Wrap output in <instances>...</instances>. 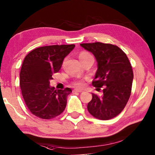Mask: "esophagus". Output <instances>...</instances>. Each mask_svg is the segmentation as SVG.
<instances>
[{"instance_id": "obj_1", "label": "esophagus", "mask_w": 155, "mask_h": 155, "mask_svg": "<svg viewBox=\"0 0 155 155\" xmlns=\"http://www.w3.org/2000/svg\"><path fill=\"white\" fill-rule=\"evenodd\" d=\"M76 92H78V93H81L83 91V89H81V88H74V90Z\"/></svg>"}]
</instances>
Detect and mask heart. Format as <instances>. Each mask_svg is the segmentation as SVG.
Wrapping results in <instances>:
<instances>
[{
	"label": "heart",
	"instance_id": "1",
	"mask_svg": "<svg viewBox=\"0 0 155 155\" xmlns=\"http://www.w3.org/2000/svg\"><path fill=\"white\" fill-rule=\"evenodd\" d=\"M88 58H92V55H91L89 53H88V52H81L79 55V60H85V59H87ZM82 84V81H77L74 82L73 85L75 86H81Z\"/></svg>",
	"mask_w": 155,
	"mask_h": 155
}]
</instances>
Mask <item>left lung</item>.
I'll return each mask as SVG.
<instances>
[{"label": "left lung", "mask_w": 155, "mask_h": 155, "mask_svg": "<svg viewBox=\"0 0 155 155\" xmlns=\"http://www.w3.org/2000/svg\"><path fill=\"white\" fill-rule=\"evenodd\" d=\"M80 45L92 53L96 59L97 69L93 86H104L102 96L92 93V100L87 105L88 112L101 120L114 118L121 112L130 97L134 79L131 64L117 45L100 42Z\"/></svg>", "instance_id": "8db88e82"}]
</instances>
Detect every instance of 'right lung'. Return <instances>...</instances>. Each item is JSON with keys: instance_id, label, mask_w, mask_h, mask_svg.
<instances>
[{"instance_id": "1", "label": "right lung", "mask_w": 155, "mask_h": 155, "mask_svg": "<svg viewBox=\"0 0 155 155\" xmlns=\"http://www.w3.org/2000/svg\"><path fill=\"white\" fill-rule=\"evenodd\" d=\"M75 45L40 47L25 57L19 75V85L28 109L43 119L55 118L64 110L69 88L55 90L50 86L53 74L60 70L65 57Z\"/></svg>"}]
</instances>
